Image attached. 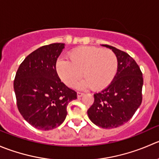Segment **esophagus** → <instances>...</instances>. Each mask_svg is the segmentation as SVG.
<instances>
[{"instance_id": "obj_1", "label": "esophagus", "mask_w": 159, "mask_h": 159, "mask_svg": "<svg viewBox=\"0 0 159 159\" xmlns=\"http://www.w3.org/2000/svg\"><path fill=\"white\" fill-rule=\"evenodd\" d=\"M83 95V93L77 92V97H78V98H80V97H81Z\"/></svg>"}]
</instances>
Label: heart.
I'll return each mask as SVG.
<instances>
[{"label":"heart","instance_id":"1","mask_svg":"<svg viewBox=\"0 0 159 159\" xmlns=\"http://www.w3.org/2000/svg\"><path fill=\"white\" fill-rule=\"evenodd\" d=\"M68 58L70 61L59 59L56 66L58 75L68 86H74L82 72L84 80L78 83V89L91 87L100 90L107 86L117 73V58L111 50L80 47L72 50Z\"/></svg>","mask_w":159,"mask_h":159}]
</instances>
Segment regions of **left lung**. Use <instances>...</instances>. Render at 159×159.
Instances as JSON below:
<instances>
[{"instance_id": "1", "label": "left lung", "mask_w": 159, "mask_h": 159, "mask_svg": "<svg viewBox=\"0 0 159 159\" xmlns=\"http://www.w3.org/2000/svg\"><path fill=\"white\" fill-rule=\"evenodd\" d=\"M102 46L115 53L118 66L114 80L105 89L94 94L88 109L89 120L102 128H115L127 123L142 101V73L128 53L108 45Z\"/></svg>"}]
</instances>
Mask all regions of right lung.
Instances as JSON below:
<instances>
[{"label":"right lung","instance_id":"obj_1","mask_svg":"<svg viewBox=\"0 0 159 159\" xmlns=\"http://www.w3.org/2000/svg\"><path fill=\"white\" fill-rule=\"evenodd\" d=\"M64 48V43L40 47L27 56L16 73L14 89L18 111L39 130L62 125L67 105L77 98L76 92L61 82L56 72V61Z\"/></svg>","mask_w":159,"mask_h":159}]
</instances>
